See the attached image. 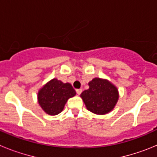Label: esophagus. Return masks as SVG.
I'll return each mask as SVG.
<instances>
[{
  "mask_svg": "<svg viewBox=\"0 0 157 157\" xmlns=\"http://www.w3.org/2000/svg\"><path fill=\"white\" fill-rule=\"evenodd\" d=\"M82 89H78V90H76V93H77L78 95H80L82 93Z\"/></svg>",
  "mask_w": 157,
  "mask_h": 157,
  "instance_id": "esophagus-1",
  "label": "esophagus"
}]
</instances>
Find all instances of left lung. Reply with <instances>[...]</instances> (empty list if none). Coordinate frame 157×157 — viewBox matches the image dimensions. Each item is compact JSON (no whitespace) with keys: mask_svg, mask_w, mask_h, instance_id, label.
Listing matches in <instances>:
<instances>
[{"mask_svg":"<svg viewBox=\"0 0 157 157\" xmlns=\"http://www.w3.org/2000/svg\"><path fill=\"white\" fill-rule=\"evenodd\" d=\"M88 85V90L80 95L86 109L97 115H105L113 110L120 97L117 87L101 78H94Z\"/></svg>","mask_w":157,"mask_h":157,"instance_id":"left-lung-1","label":"left lung"}]
</instances>
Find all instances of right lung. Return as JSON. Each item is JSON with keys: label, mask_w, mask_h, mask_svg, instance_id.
<instances>
[{"label": "right lung", "mask_w": 157, "mask_h": 157, "mask_svg": "<svg viewBox=\"0 0 157 157\" xmlns=\"http://www.w3.org/2000/svg\"><path fill=\"white\" fill-rule=\"evenodd\" d=\"M75 94L70 83L52 78L38 90L37 101L46 114L56 116L63 111L67 100Z\"/></svg>", "instance_id": "1"}]
</instances>
